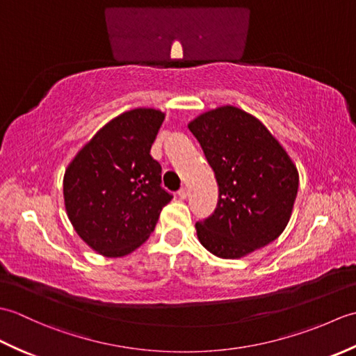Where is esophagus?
Wrapping results in <instances>:
<instances>
[{
  "mask_svg": "<svg viewBox=\"0 0 356 356\" xmlns=\"http://www.w3.org/2000/svg\"><path fill=\"white\" fill-rule=\"evenodd\" d=\"M177 194H179L180 199H186L188 197V190H186V188H180Z\"/></svg>",
  "mask_w": 356,
  "mask_h": 356,
  "instance_id": "esophagus-1",
  "label": "esophagus"
}]
</instances>
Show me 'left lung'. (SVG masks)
<instances>
[{"instance_id":"1","label":"left lung","mask_w":356,"mask_h":356,"mask_svg":"<svg viewBox=\"0 0 356 356\" xmlns=\"http://www.w3.org/2000/svg\"><path fill=\"white\" fill-rule=\"evenodd\" d=\"M216 174L214 213L195 223L200 243L220 259H240L274 241L289 222L298 171L259 119L232 105L191 120Z\"/></svg>"}]
</instances>
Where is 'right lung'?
<instances>
[{
	"mask_svg": "<svg viewBox=\"0 0 356 356\" xmlns=\"http://www.w3.org/2000/svg\"><path fill=\"white\" fill-rule=\"evenodd\" d=\"M165 119L136 108L111 119L74 156L64 174L67 216L78 236L105 257L133 252L154 231L172 195L149 154Z\"/></svg>",
	"mask_w": 356,
	"mask_h": 356,
	"instance_id": "1",
	"label": "right lung"
}]
</instances>
